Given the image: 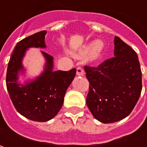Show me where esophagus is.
<instances>
[{
  "label": "esophagus",
  "mask_w": 147,
  "mask_h": 147,
  "mask_svg": "<svg viewBox=\"0 0 147 147\" xmlns=\"http://www.w3.org/2000/svg\"><path fill=\"white\" fill-rule=\"evenodd\" d=\"M84 74V71L81 67H78L77 68V75L78 76H83Z\"/></svg>",
  "instance_id": "obj_1"
}]
</instances>
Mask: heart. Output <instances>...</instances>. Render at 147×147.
Instances as JSON below:
<instances>
[{
    "instance_id": "1",
    "label": "heart",
    "mask_w": 147,
    "mask_h": 147,
    "mask_svg": "<svg viewBox=\"0 0 147 147\" xmlns=\"http://www.w3.org/2000/svg\"><path fill=\"white\" fill-rule=\"evenodd\" d=\"M103 47H104L103 42L101 41H96L94 43L89 44L88 46L84 47V48L82 49V54H87L92 51V57L97 58L101 53Z\"/></svg>"
}]
</instances>
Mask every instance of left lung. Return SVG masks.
I'll return each instance as SVG.
<instances>
[{"label": "left lung", "instance_id": "8db88e82", "mask_svg": "<svg viewBox=\"0 0 147 147\" xmlns=\"http://www.w3.org/2000/svg\"><path fill=\"white\" fill-rule=\"evenodd\" d=\"M114 42V57L97 67L84 66L90 83L87 105L94 118L104 123L119 121L129 115L142 88L137 53L119 37Z\"/></svg>", "mask_w": 147, "mask_h": 147}]
</instances>
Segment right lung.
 <instances>
[{
  "label": "right lung",
  "instance_id": "obj_1",
  "mask_svg": "<svg viewBox=\"0 0 147 147\" xmlns=\"http://www.w3.org/2000/svg\"><path fill=\"white\" fill-rule=\"evenodd\" d=\"M47 31L38 32L17 43L10 56L6 73V88L14 108L28 119L46 122L58 114L67 88L76 74V69L53 71V57L42 51L46 58L44 72L34 81L19 84L18 74L24 70L22 60L30 47L45 48Z\"/></svg>",
  "mask_w": 147,
  "mask_h": 147
}]
</instances>
